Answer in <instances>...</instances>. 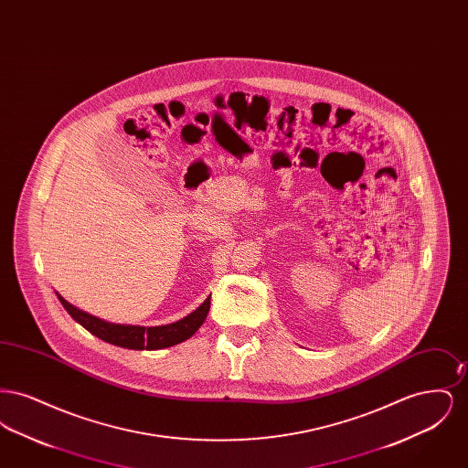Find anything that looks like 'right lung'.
I'll list each match as a JSON object with an SVG mask.
<instances>
[{"mask_svg":"<svg viewBox=\"0 0 468 468\" xmlns=\"http://www.w3.org/2000/svg\"><path fill=\"white\" fill-rule=\"evenodd\" d=\"M59 302L63 303V307L67 309L68 314L80 323L88 332L96 335L98 338L119 346V347H126V349H134V351H154V349H163V347H170L180 344L184 340H187L191 335L197 334L198 328L203 324V321L207 319V314L210 309V296L201 303L200 307L195 312H191L189 315H186L184 319H180L177 323L172 324H165V326H154V328H145V326H126V324H112L107 321H101L90 314L79 311L77 307L69 305L67 300L58 294Z\"/></svg>","mask_w":468,"mask_h":468,"instance_id":"obj_1","label":"right lung"}]
</instances>
